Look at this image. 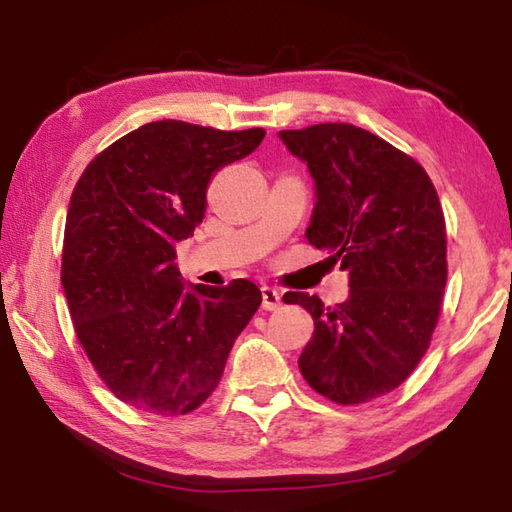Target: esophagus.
Instances as JSON below:
<instances>
[{"label":"esophagus","instance_id":"1","mask_svg":"<svg viewBox=\"0 0 512 512\" xmlns=\"http://www.w3.org/2000/svg\"><path fill=\"white\" fill-rule=\"evenodd\" d=\"M260 291H263V309L274 311V309H278L280 305H283V294H280L276 287L265 285Z\"/></svg>","mask_w":512,"mask_h":512}]
</instances>
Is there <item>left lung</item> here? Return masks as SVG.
<instances>
[{"mask_svg":"<svg viewBox=\"0 0 512 512\" xmlns=\"http://www.w3.org/2000/svg\"><path fill=\"white\" fill-rule=\"evenodd\" d=\"M316 181L309 243L349 274V298L305 307L314 336L298 358L309 387L338 404L398 389L429 349L446 287V225L429 174L411 156L351 123L280 130Z\"/></svg>","mask_w":512,"mask_h":512,"instance_id":"left-lung-1","label":"left lung"}]
</instances>
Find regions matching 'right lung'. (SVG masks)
<instances>
[{
	"instance_id": "add662e5",
	"label": "right lung",
	"mask_w": 512,
	"mask_h": 512,
	"mask_svg": "<svg viewBox=\"0 0 512 512\" xmlns=\"http://www.w3.org/2000/svg\"><path fill=\"white\" fill-rule=\"evenodd\" d=\"M263 137V128L152 121L97 154L75 185L61 285L92 367L134 409H198L260 307L252 280L185 285L174 247L203 221L212 176Z\"/></svg>"
}]
</instances>
